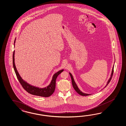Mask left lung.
<instances>
[{"mask_svg": "<svg viewBox=\"0 0 126 126\" xmlns=\"http://www.w3.org/2000/svg\"><path fill=\"white\" fill-rule=\"evenodd\" d=\"M114 64H115V63H114ZM114 65H113V67H112V71H111V75H110V78L108 79V81H107V83H106V86H105V87H106L108 85L110 82V81L111 79L112 75H113V71H114ZM69 74L70 75L71 78V79H72V86H73V87L74 89H75V91L77 92L79 94L82 95V96H88V95H90V94H86V93H84L82 92V91L79 89L78 87V86L76 84V82H75V81H74V78H73V76H72V74H71L70 72H69Z\"/></svg>", "mask_w": 126, "mask_h": 126, "instance_id": "left-lung-1", "label": "left lung"}]
</instances>
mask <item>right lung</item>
<instances>
[{
  "mask_svg": "<svg viewBox=\"0 0 126 126\" xmlns=\"http://www.w3.org/2000/svg\"><path fill=\"white\" fill-rule=\"evenodd\" d=\"M16 40L14 42V46L16 42ZM13 65L14 67V71L16 75L17 79L20 82V84L24 89H25L28 93L32 95H36L38 96L48 97L50 96L54 92L55 89V84H56V80L58 75L61 74L62 72L64 71L63 69L60 70L59 71L55 73L53 76L51 82L49 85L47 87L41 88H39L33 85H31L29 83H27L23 80L20 77V75L17 71V69L16 68L15 63V51H14L13 54Z\"/></svg>",
  "mask_w": 126,
  "mask_h": 126,
  "instance_id": "obj_1",
  "label": "right lung"
}]
</instances>
